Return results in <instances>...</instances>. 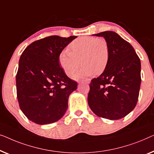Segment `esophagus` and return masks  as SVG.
<instances>
[{"label":"esophagus","mask_w":154,"mask_h":154,"mask_svg":"<svg viewBox=\"0 0 154 154\" xmlns=\"http://www.w3.org/2000/svg\"><path fill=\"white\" fill-rule=\"evenodd\" d=\"M79 82H84L86 84H89L90 83V80L89 79H84V80H82Z\"/></svg>","instance_id":"34e87169"}]
</instances>
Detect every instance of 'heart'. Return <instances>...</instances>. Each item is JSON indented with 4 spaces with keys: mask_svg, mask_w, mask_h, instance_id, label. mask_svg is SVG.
Returning <instances> with one entry per match:
<instances>
[{
    "mask_svg": "<svg viewBox=\"0 0 154 154\" xmlns=\"http://www.w3.org/2000/svg\"><path fill=\"white\" fill-rule=\"evenodd\" d=\"M68 51L59 55V63L69 77H72L82 66L79 76L100 75L109 63L110 51L107 40L103 38L85 36L72 41Z\"/></svg>",
    "mask_w": 154,
    "mask_h": 154,
    "instance_id": "heart-1",
    "label": "heart"
}]
</instances>
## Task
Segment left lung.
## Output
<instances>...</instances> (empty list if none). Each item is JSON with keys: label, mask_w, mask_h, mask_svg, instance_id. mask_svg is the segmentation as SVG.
I'll list each match as a JSON object with an SVG mask.
<instances>
[{"label": "left lung", "mask_w": 154, "mask_h": 154, "mask_svg": "<svg viewBox=\"0 0 154 154\" xmlns=\"http://www.w3.org/2000/svg\"><path fill=\"white\" fill-rule=\"evenodd\" d=\"M109 47L105 70L89 84L88 105L100 117L116 120L128 114L137 105L141 84V63L128 42L113 31L95 34Z\"/></svg>", "instance_id": "left-lung-1"}]
</instances>
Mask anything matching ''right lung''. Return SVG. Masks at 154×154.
Listing matches in <instances>:
<instances>
[{
	"instance_id": "add662e5",
	"label": "right lung",
	"mask_w": 154,
	"mask_h": 154,
	"mask_svg": "<svg viewBox=\"0 0 154 154\" xmlns=\"http://www.w3.org/2000/svg\"><path fill=\"white\" fill-rule=\"evenodd\" d=\"M77 38L51 35L29 45L21 55L16 75L19 107L30 121L43 125L59 120L68 109L77 82L65 74L59 55Z\"/></svg>"
}]
</instances>
